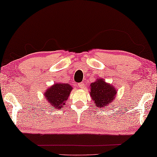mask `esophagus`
I'll list each match as a JSON object with an SVG mask.
<instances>
[{
	"mask_svg": "<svg viewBox=\"0 0 157 157\" xmlns=\"http://www.w3.org/2000/svg\"><path fill=\"white\" fill-rule=\"evenodd\" d=\"M77 86H78V88H83L85 86H86V85H85V83H83V82H81V83H79L77 84Z\"/></svg>",
	"mask_w": 157,
	"mask_h": 157,
	"instance_id": "esophagus-1",
	"label": "esophagus"
}]
</instances>
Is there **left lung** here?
<instances>
[{"label": "left lung", "instance_id": "1", "mask_svg": "<svg viewBox=\"0 0 157 157\" xmlns=\"http://www.w3.org/2000/svg\"><path fill=\"white\" fill-rule=\"evenodd\" d=\"M90 86V95L97 107L106 106L114 100L117 92L112 85L106 83L102 79H99L92 83Z\"/></svg>", "mask_w": 157, "mask_h": 157}]
</instances>
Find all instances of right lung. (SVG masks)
Returning <instances> with one entry per match:
<instances>
[{
    "mask_svg": "<svg viewBox=\"0 0 157 157\" xmlns=\"http://www.w3.org/2000/svg\"><path fill=\"white\" fill-rule=\"evenodd\" d=\"M72 88L69 83H56L45 92L47 103L57 109H61L65 104Z\"/></svg>",
    "mask_w": 157,
    "mask_h": 157,
    "instance_id": "obj_1",
    "label": "right lung"
}]
</instances>
